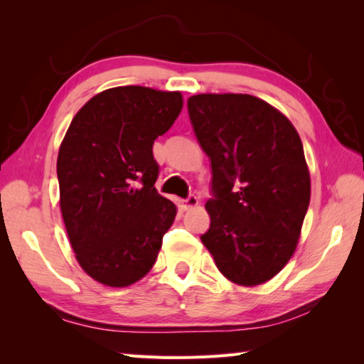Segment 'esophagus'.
I'll use <instances>...</instances> for the list:
<instances>
[{"label": "esophagus", "mask_w": 364, "mask_h": 364, "mask_svg": "<svg viewBox=\"0 0 364 364\" xmlns=\"http://www.w3.org/2000/svg\"><path fill=\"white\" fill-rule=\"evenodd\" d=\"M181 204H183V207L188 210V208H193V207H196L197 204H199V199H197V197H196L194 194H191V196L186 197V199L181 200Z\"/></svg>", "instance_id": "obj_1"}]
</instances>
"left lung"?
I'll return each instance as SVG.
<instances>
[{"label":"left lung","instance_id":"obj_1","mask_svg":"<svg viewBox=\"0 0 364 364\" xmlns=\"http://www.w3.org/2000/svg\"><path fill=\"white\" fill-rule=\"evenodd\" d=\"M188 112L212 165L210 228L200 241L225 278L239 286L267 282L294 255L310 204L299 133L250 95H196Z\"/></svg>","mask_w":364,"mask_h":364}]
</instances>
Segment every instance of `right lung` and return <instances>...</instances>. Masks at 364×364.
<instances>
[{"mask_svg": "<svg viewBox=\"0 0 364 364\" xmlns=\"http://www.w3.org/2000/svg\"><path fill=\"white\" fill-rule=\"evenodd\" d=\"M183 109L178 91L117 86L73 117L58 156L60 212L86 274L125 287L149 273L176 205L157 193L152 144Z\"/></svg>", "mask_w": 364, "mask_h": 364, "instance_id": "1", "label": "right lung"}]
</instances>
